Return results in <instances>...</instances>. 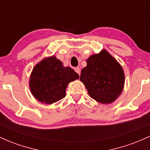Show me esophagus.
<instances>
[{
    "instance_id": "1",
    "label": "esophagus",
    "mask_w": 150,
    "mask_h": 150,
    "mask_svg": "<svg viewBox=\"0 0 150 150\" xmlns=\"http://www.w3.org/2000/svg\"><path fill=\"white\" fill-rule=\"evenodd\" d=\"M75 71L76 72V73L78 74V75H80V68H78V67L75 68Z\"/></svg>"
}]
</instances>
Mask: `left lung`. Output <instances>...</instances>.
Returning <instances> with one entry per match:
<instances>
[{
	"mask_svg": "<svg viewBox=\"0 0 150 150\" xmlns=\"http://www.w3.org/2000/svg\"><path fill=\"white\" fill-rule=\"evenodd\" d=\"M86 62L80 80L89 95L101 104L113 102L124 87L125 74L121 65L105 49L91 55Z\"/></svg>",
	"mask_w": 150,
	"mask_h": 150,
	"instance_id": "8db88e82",
	"label": "left lung"
}]
</instances>
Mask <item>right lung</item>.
<instances>
[{
  "label": "right lung",
  "instance_id": "obj_1",
  "mask_svg": "<svg viewBox=\"0 0 150 150\" xmlns=\"http://www.w3.org/2000/svg\"><path fill=\"white\" fill-rule=\"evenodd\" d=\"M79 75L55 56L44 58L34 65L29 86L33 97L43 104H51L65 97L70 82L78 80Z\"/></svg>",
  "mask_w": 150,
  "mask_h": 150
}]
</instances>
